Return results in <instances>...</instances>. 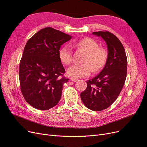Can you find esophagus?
Segmentation results:
<instances>
[{"mask_svg":"<svg viewBox=\"0 0 147 147\" xmlns=\"http://www.w3.org/2000/svg\"><path fill=\"white\" fill-rule=\"evenodd\" d=\"M70 80L71 81H72V82H75L77 81V79L75 78H70Z\"/></svg>","mask_w":147,"mask_h":147,"instance_id":"1","label":"esophagus"}]
</instances>
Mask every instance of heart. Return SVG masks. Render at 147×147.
I'll use <instances>...</instances> for the list:
<instances>
[{
  "mask_svg": "<svg viewBox=\"0 0 147 147\" xmlns=\"http://www.w3.org/2000/svg\"><path fill=\"white\" fill-rule=\"evenodd\" d=\"M72 45L86 52L83 64H75L69 67L67 74L74 78H82L90 75L92 67L94 72L103 67L107 57V53L103 48H99V44L94 39L86 37L74 43ZM60 61L65 65H69L72 61V49L69 45L62 47L59 50ZM92 67H91V66Z\"/></svg>",
  "mask_w": 147,
  "mask_h": 147,
  "instance_id": "obj_1",
  "label": "heart"
}]
</instances>
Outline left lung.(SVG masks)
<instances>
[{
  "label": "left lung",
  "mask_w": 147,
  "mask_h": 147,
  "mask_svg": "<svg viewBox=\"0 0 147 147\" xmlns=\"http://www.w3.org/2000/svg\"><path fill=\"white\" fill-rule=\"evenodd\" d=\"M92 35L105 42L108 55L104 67L94 78L89 80L87 88L81 92L84 105L93 111L107 109L121 91L127 74V57L119 40L107 31L94 32Z\"/></svg>",
  "instance_id": "1"
}]
</instances>
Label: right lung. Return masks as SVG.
Listing matches in <instances>:
<instances>
[{"label":"right lung","mask_w":147,"mask_h":147,"mask_svg":"<svg viewBox=\"0 0 147 147\" xmlns=\"http://www.w3.org/2000/svg\"><path fill=\"white\" fill-rule=\"evenodd\" d=\"M71 38L60 30L45 28L26 44L20 64V82L24 98L33 107L47 110L59 102L64 84L69 79L60 77L65 69L59 50Z\"/></svg>","instance_id":"right-lung-1"}]
</instances>
